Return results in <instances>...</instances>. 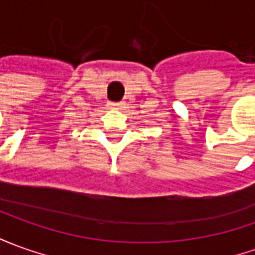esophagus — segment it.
I'll list each match as a JSON object with an SVG mask.
<instances>
[{"label":"esophagus","instance_id":"34e87169","mask_svg":"<svg viewBox=\"0 0 255 255\" xmlns=\"http://www.w3.org/2000/svg\"><path fill=\"white\" fill-rule=\"evenodd\" d=\"M122 105L124 103H111V107H114V108H122Z\"/></svg>","mask_w":255,"mask_h":255}]
</instances>
